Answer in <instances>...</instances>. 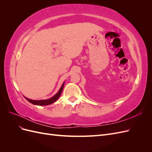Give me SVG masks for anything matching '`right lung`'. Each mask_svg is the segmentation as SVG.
<instances>
[{
	"mask_svg": "<svg viewBox=\"0 0 152 152\" xmlns=\"http://www.w3.org/2000/svg\"><path fill=\"white\" fill-rule=\"evenodd\" d=\"M64 84H65V82L63 84L62 86L61 87L60 89L59 90V91L58 93L55 94L54 96H53L52 98H50L48 99H44V100H33V99H30L27 98L26 97L25 99L29 102L30 103L34 104H36V105H39V106H43V105H49L53 103L54 102H56V101L59 98V96H60L61 94V92L63 91V87H64Z\"/></svg>",
	"mask_w": 152,
	"mask_h": 152,
	"instance_id": "obj_1",
	"label": "right lung"
}]
</instances>
